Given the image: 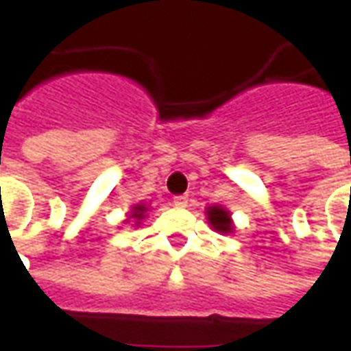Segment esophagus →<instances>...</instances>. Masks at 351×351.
<instances>
[{"instance_id": "esophagus-1", "label": "esophagus", "mask_w": 351, "mask_h": 351, "mask_svg": "<svg viewBox=\"0 0 351 351\" xmlns=\"http://www.w3.org/2000/svg\"><path fill=\"white\" fill-rule=\"evenodd\" d=\"M173 203H175V206H180V208H184V206L188 205V197H186V195H176V197L173 199Z\"/></svg>"}]
</instances>
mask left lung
<instances>
[{
	"instance_id": "8db88e82",
	"label": "left lung",
	"mask_w": 351,
	"mask_h": 351,
	"mask_svg": "<svg viewBox=\"0 0 351 351\" xmlns=\"http://www.w3.org/2000/svg\"><path fill=\"white\" fill-rule=\"evenodd\" d=\"M206 220L210 223V228L218 233H233V220H231V214L226 208L214 205L206 208Z\"/></svg>"
}]
</instances>
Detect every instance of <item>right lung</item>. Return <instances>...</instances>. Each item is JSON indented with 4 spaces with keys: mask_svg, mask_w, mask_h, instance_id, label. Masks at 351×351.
<instances>
[{
    "mask_svg": "<svg viewBox=\"0 0 351 351\" xmlns=\"http://www.w3.org/2000/svg\"><path fill=\"white\" fill-rule=\"evenodd\" d=\"M146 210H148V208H146L145 205H135L133 206V210H131L130 218H133V220H143V218H145Z\"/></svg>",
    "mask_w": 351,
    "mask_h": 351,
    "instance_id": "obj_1",
    "label": "right lung"
}]
</instances>
